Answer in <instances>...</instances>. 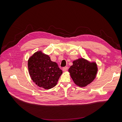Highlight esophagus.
I'll return each mask as SVG.
<instances>
[{
    "label": "esophagus",
    "instance_id": "1",
    "mask_svg": "<svg viewBox=\"0 0 122 122\" xmlns=\"http://www.w3.org/2000/svg\"><path fill=\"white\" fill-rule=\"evenodd\" d=\"M68 69V67L67 66H65L63 68V71H67Z\"/></svg>",
    "mask_w": 122,
    "mask_h": 122
}]
</instances>
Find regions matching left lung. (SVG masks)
<instances>
[{"label":"left lung","mask_w":122,"mask_h":122,"mask_svg":"<svg viewBox=\"0 0 122 122\" xmlns=\"http://www.w3.org/2000/svg\"><path fill=\"white\" fill-rule=\"evenodd\" d=\"M68 71L76 85L85 87L95 79L97 67L95 63H90L82 58L74 61Z\"/></svg>","instance_id":"left-lung-1"}]
</instances>
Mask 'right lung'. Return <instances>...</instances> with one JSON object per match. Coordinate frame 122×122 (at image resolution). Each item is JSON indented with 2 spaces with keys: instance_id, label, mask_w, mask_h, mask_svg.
<instances>
[{
  "instance_id": "1",
  "label": "right lung",
  "mask_w": 122,
  "mask_h": 122,
  "mask_svg": "<svg viewBox=\"0 0 122 122\" xmlns=\"http://www.w3.org/2000/svg\"><path fill=\"white\" fill-rule=\"evenodd\" d=\"M29 75L37 85L49 89L55 87L62 74L57 64L41 51H37L28 61Z\"/></svg>"
}]
</instances>
